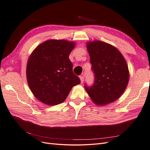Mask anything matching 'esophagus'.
I'll return each mask as SVG.
<instances>
[{"instance_id": "obj_1", "label": "esophagus", "mask_w": 150, "mask_h": 150, "mask_svg": "<svg viewBox=\"0 0 150 150\" xmlns=\"http://www.w3.org/2000/svg\"><path fill=\"white\" fill-rule=\"evenodd\" d=\"M79 78H80V80H81V83H83V81H84V76H79Z\"/></svg>"}]
</instances>
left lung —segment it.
<instances>
[{"mask_svg": "<svg viewBox=\"0 0 150 150\" xmlns=\"http://www.w3.org/2000/svg\"><path fill=\"white\" fill-rule=\"evenodd\" d=\"M87 49L94 82L91 86L85 84L86 91L97 105L115 101L128 84L129 74L126 60L117 48L100 40L88 42Z\"/></svg>", "mask_w": 150, "mask_h": 150, "instance_id": "left-lung-1", "label": "left lung"}]
</instances>
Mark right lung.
<instances>
[{
	"instance_id": "obj_1",
	"label": "right lung",
	"mask_w": 150,
	"mask_h": 150,
	"mask_svg": "<svg viewBox=\"0 0 150 150\" xmlns=\"http://www.w3.org/2000/svg\"><path fill=\"white\" fill-rule=\"evenodd\" d=\"M75 43L51 39L32 52L26 68L30 89L38 100L47 105L64 102L72 88L81 83L72 71L69 56Z\"/></svg>"
}]
</instances>
